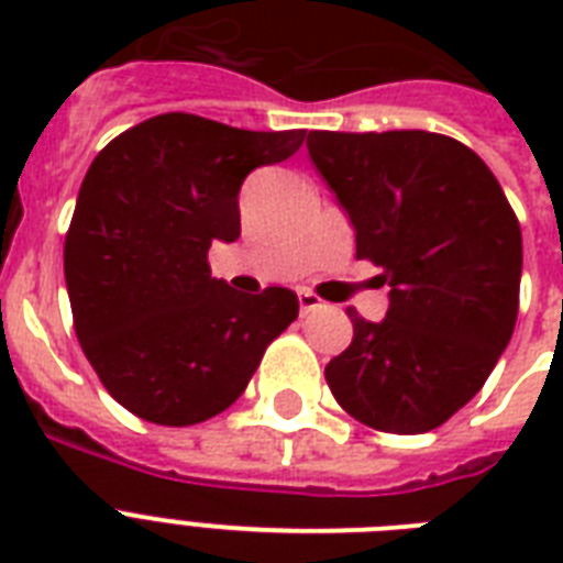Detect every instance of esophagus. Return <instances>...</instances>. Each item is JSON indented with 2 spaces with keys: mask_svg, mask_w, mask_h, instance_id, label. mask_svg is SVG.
<instances>
[{
  "mask_svg": "<svg viewBox=\"0 0 563 563\" xmlns=\"http://www.w3.org/2000/svg\"><path fill=\"white\" fill-rule=\"evenodd\" d=\"M298 303H300V316H309L312 309L324 307V300L318 298L316 291H309V289H300L298 291Z\"/></svg>",
  "mask_w": 563,
  "mask_h": 563,
  "instance_id": "obj_1",
  "label": "esophagus"
}]
</instances>
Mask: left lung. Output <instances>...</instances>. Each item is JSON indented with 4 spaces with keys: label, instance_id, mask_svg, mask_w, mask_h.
<instances>
[{
    "label": "left lung",
    "instance_id": "8db88e82",
    "mask_svg": "<svg viewBox=\"0 0 563 563\" xmlns=\"http://www.w3.org/2000/svg\"><path fill=\"white\" fill-rule=\"evenodd\" d=\"M307 148L383 268L379 324L353 307V342L324 368L351 418L418 435L471 402L515 333L523 236L479 154L444 134L309 131Z\"/></svg>",
    "mask_w": 563,
    "mask_h": 563
}]
</instances>
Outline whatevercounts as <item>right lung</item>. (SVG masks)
<instances>
[{
    "label": "right lung",
    "mask_w": 563,
    "mask_h": 563,
    "mask_svg": "<svg viewBox=\"0 0 563 563\" xmlns=\"http://www.w3.org/2000/svg\"><path fill=\"white\" fill-rule=\"evenodd\" d=\"M307 131H242L161 113L110 140L84 175L64 242L75 335L110 397L161 427L239 400L298 295H239L207 251L239 239V187L298 152Z\"/></svg>",
    "instance_id": "add662e5"
}]
</instances>
